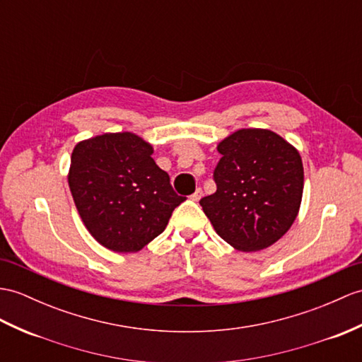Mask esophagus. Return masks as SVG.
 <instances>
[{
  "instance_id": "obj_1",
  "label": "esophagus",
  "mask_w": 362,
  "mask_h": 362,
  "mask_svg": "<svg viewBox=\"0 0 362 362\" xmlns=\"http://www.w3.org/2000/svg\"><path fill=\"white\" fill-rule=\"evenodd\" d=\"M200 197H202V189H200V188H197L194 194H191V200L199 202V200H200Z\"/></svg>"
}]
</instances>
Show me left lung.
I'll return each mask as SVG.
<instances>
[{
	"label": "left lung",
	"instance_id": "obj_1",
	"mask_svg": "<svg viewBox=\"0 0 362 362\" xmlns=\"http://www.w3.org/2000/svg\"><path fill=\"white\" fill-rule=\"evenodd\" d=\"M217 151V189L200 200L216 233L243 253L279 240L295 222L304 191L299 151L270 129H239Z\"/></svg>",
	"mask_w": 362,
	"mask_h": 362
}]
</instances>
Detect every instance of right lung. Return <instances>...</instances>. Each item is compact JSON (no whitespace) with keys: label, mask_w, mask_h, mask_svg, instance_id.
<instances>
[{"label":"right lung","mask_w":362,"mask_h":362,"mask_svg":"<svg viewBox=\"0 0 362 362\" xmlns=\"http://www.w3.org/2000/svg\"><path fill=\"white\" fill-rule=\"evenodd\" d=\"M132 132H106L75 145L67 174L83 223L100 245L137 253L162 234L185 197Z\"/></svg>","instance_id":"1"}]
</instances>
